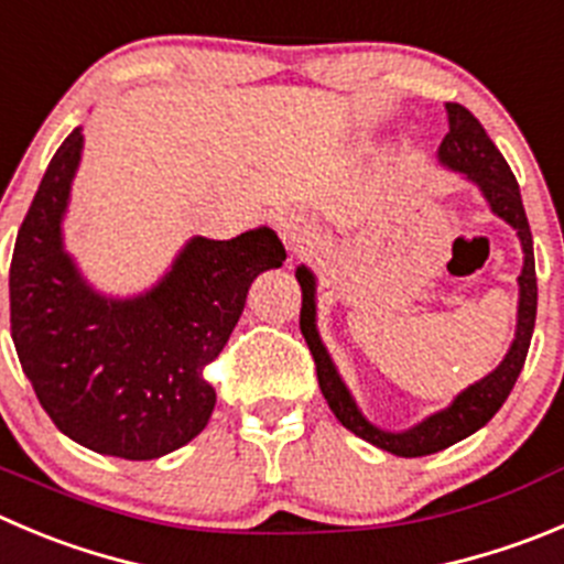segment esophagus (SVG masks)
Listing matches in <instances>:
<instances>
[{
  "label": "esophagus",
  "mask_w": 564,
  "mask_h": 564,
  "mask_svg": "<svg viewBox=\"0 0 564 564\" xmlns=\"http://www.w3.org/2000/svg\"><path fill=\"white\" fill-rule=\"evenodd\" d=\"M276 232L282 238V243L288 246V251H302L304 243L310 240V227L302 216L296 213H285V216L276 221Z\"/></svg>",
  "instance_id": "obj_1"
}]
</instances>
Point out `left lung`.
Instances as JSON below:
<instances>
[{
  "label": "left lung",
  "instance_id": "8db88e82",
  "mask_svg": "<svg viewBox=\"0 0 564 564\" xmlns=\"http://www.w3.org/2000/svg\"><path fill=\"white\" fill-rule=\"evenodd\" d=\"M446 112L448 135L443 138L437 149L440 165H446V169H452L463 180L474 182L487 205H490L492 216L507 221L518 232L520 249H523V268H520L518 276V324H514V337L503 359L496 366V371H490L479 382L468 384L463 393L454 395V401L446 410L432 412V415H426L421 423L404 429V432H390V429L377 426V423H371L362 415V410L354 401L351 390L346 388L340 371L332 362L329 351H326L324 340L318 335V324H315V315H318V307H315L318 279H315V273L307 265L296 268V279L299 285H302V321L299 324H302V335L307 340L310 351H313L315 371H318V384L326 404H329V410L335 412V417L348 432H354L357 437L371 443V446L382 448V452L395 454V457H426V454L443 452V448L454 446L459 440L479 432L501 410L507 395L512 393L514 382H518L520 371H523V362H527L534 318H538V276H534L532 229H529L527 210H523L518 180L509 171L507 160L498 152L496 143L487 138L479 118L468 107L457 105V101H446Z\"/></svg>",
  "mask_w": 564,
  "mask_h": 564
}]
</instances>
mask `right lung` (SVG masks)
<instances>
[{
    "label": "right lung",
    "instance_id": "right-lung-1",
    "mask_svg": "<svg viewBox=\"0 0 564 564\" xmlns=\"http://www.w3.org/2000/svg\"><path fill=\"white\" fill-rule=\"evenodd\" d=\"M83 127L37 185L10 262V332L46 415L96 454L158 459L207 426L221 354L251 282L285 262L271 227L232 240H187L169 271L135 296H105L66 251L63 218L83 160Z\"/></svg>",
    "mask_w": 564,
    "mask_h": 564
}]
</instances>
